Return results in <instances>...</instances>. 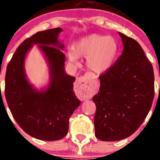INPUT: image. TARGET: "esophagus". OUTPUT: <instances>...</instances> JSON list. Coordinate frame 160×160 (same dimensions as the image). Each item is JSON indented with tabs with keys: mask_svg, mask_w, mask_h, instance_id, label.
I'll list each match as a JSON object with an SVG mask.
<instances>
[{
	"mask_svg": "<svg viewBox=\"0 0 160 160\" xmlns=\"http://www.w3.org/2000/svg\"><path fill=\"white\" fill-rule=\"evenodd\" d=\"M90 80L91 78L88 74H85L84 76L80 77L77 80L76 83L77 84V88L80 89L82 93H88V92H90L92 88V82Z\"/></svg>",
	"mask_w": 160,
	"mask_h": 160,
	"instance_id": "esophagus-1",
	"label": "esophagus"
}]
</instances>
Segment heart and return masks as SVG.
Masks as SVG:
<instances>
[{
  "label": "heart",
  "mask_w": 160,
  "mask_h": 160,
  "mask_svg": "<svg viewBox=\"0 0 160 160\" xmlns=\"http://www.w3.org/2000/svg\"><path fill=\"white\" fill-rule=\"evenodd\" d=\"M118 52V43L114 37L91 34L73 45L69 59L77 64L79 57H87L88 68L96 73H102L111 68Z\"/></svg>",
  "instance_id": "1"
}]
</instances>
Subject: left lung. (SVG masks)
<instances>
[{
  "label": "left lung",
  "instance_id": "left-lung-1",
  "mask_svg": "<svg viewBox=\"0 0 160 160\" xmlns=\"http://www.w3.org/2000/svg\"><path fill=\"white\" fill-rule=\"evenodd\" d=\"M124 45L122 56L99 76L95 136L101 141H117L130 136L146 119L154 98V72L140 45L119 32Z\"/></svg>",
  "mask_w": 160,
  "mask_h": 160
}]
</instances>
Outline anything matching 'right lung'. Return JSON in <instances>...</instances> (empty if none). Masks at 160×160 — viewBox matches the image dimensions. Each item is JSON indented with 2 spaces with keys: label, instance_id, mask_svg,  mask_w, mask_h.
Masks as SVG:
<instances>
[{
  "label": "right lung",
  "instance_id": "add662e5",
  "mask_svg": "<svg viewBox=\"0 0 160 160\" xmlns=\"http://www.w3.org/2000/svg\"><path fill=\"white\" fill-rule=\"evenodd\" d=\"M62 31L52 28L26 38L17 48L6 70L4 93L14 120L27 134L44 141H56L67 135L69 119L80 104L72 90L75 77L64 71L66 56L58 49L63 48L57 40ZM33 44L40 45L50 63L51 83L46 92L32 88L24 75L25 55Z\"/></svg>",
  "mask_w": 160,
  "mask_h": 160
}]
</instances>
